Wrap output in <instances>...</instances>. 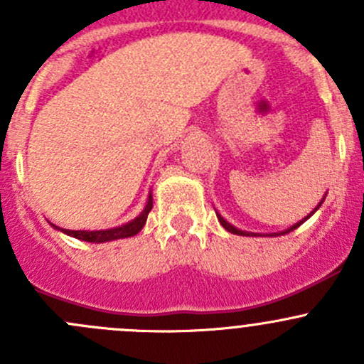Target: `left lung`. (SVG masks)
<instances>
[{"label": "left lung", "mask_w": 364, "mask_h": 364, "mask_svg": "<svg viewBox=\"0 0 364 364\" xmlns=\"http://www.w3.org/2000/svg\"><path fill=\"white\" fill-rule=\"evenodd\" d=\"M322 203H324V200H321V203H318L317 208H315L314 211L310 213V215H308V216H304L303 220H299V222L294 223V225H292V227H289V229L282 230V232H271V234H255V232H247V230H240V229H236V227H234V225H230V223L227 222V220H223V216H220L218 213H216V216H218V222L222 223V227H223V229H227V230H229V232H232V234H237V236H271V237H273V236H280V234H287V232H291V230L297 229V227H299L301 223H304V222H306V220L310 218V216L314 215V213L317 211L318 208H321V204H322Z\"/></svg>", "instance_id": "obj_1"}]
</instances>
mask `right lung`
<instances>
[{"mask_svg":"<svg viewBox=\"0 0 364 364\" xmlns=\"http://www.w3.org/2000/svg\"><path fill=\"white\" fill-rule=\"evenodd\" d=\"M153 209V197L149 193L148 197V203H146V208L142 209L141 215L137 218H134L132 222L124 223V225L119 227H114V229H107V230H68V229H60L56 225H50L54 229L61 230V232L68 234V236L77 237L80 241H87V243H107V241H114V240H123V237H132L135 234L141 232L142 227L146 225V220H148L149 211Z\"/></svg>","mask_w":364,"mask_h":364,"instance_id":"add662e5","label":"right lung"}]
</instances>
